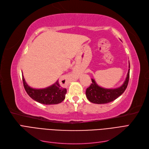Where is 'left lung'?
<instances>
[{"label": "left lung", "instance_id": "left-lung-1", "mask_svg": "<svg viewBox=\"0 0 149 149\" xmlns=\"http://www.w3.org/2000/svg\"><path fill=\"white\" fill-rule=\"evenodd\" d=\"M129 68H130V63H129ZM129 73L130 69L128 70L127 77L123 84L121 86L115 89L103 88L97 84L95 80L91 79L92 83L86 91V95L88 100L90 102L99 104L109 103L114 101L119 97L127 88L129 79Z\"/></svg>", "mask_w": 149, "mask_h": 149}]
</instances>
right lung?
Returning <instances> with one entry per match:
<instances>
[{
    "mask_svg": "<svg viewBox=\"0 0 149 149\" xmlns=\"http://www.w3.org/2000/svg\"><path fill=\"white\" fill-rule=\"evenodd\" d=\"M22 80L24 88L29 96L38 102L46 105L57 104L65 100L66 89L63 86L58 80L55 84L44 89L31 88L26 83L23 75Z\"/></svg>",
    "mask_w": 149,
    "mask_h": 149,
    "instance_id": "right-lung-1",
    "label": "right lung"
}]
</instances>
